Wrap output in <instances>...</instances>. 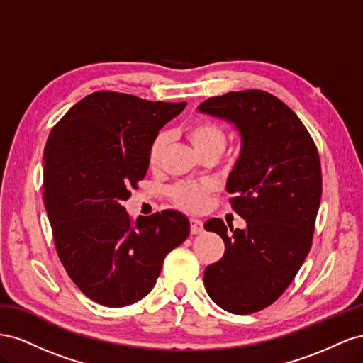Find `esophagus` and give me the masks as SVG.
<instances>
[{"label": "esophagus", "mask_w": 363, "mask_h": 363, "mask_svg": "<svg viewBox=\"0 0 363 363\" xmlns=\"http://www.w3.org/2000/svg\"><path fill=\"white\" fill-rule=\"evenodd\" d=\"M190 231L191 234H201L203 231V222L196 219V217H191L190 219Z\"/></svg>", "instance_id": "obj_1"}]
</instances>
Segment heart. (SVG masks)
<instances>
[{"instance_id":"heart-1","label":"heart","mask_w":363,"mask_h":363,"mask_svg":"<svg viewBox=\"0 0 363 363\" xmlns=\"http://www.w3.org/2000/svg\"><path fill=\"white\" fill-rule=\"evenodd\" d=\"M187 135L193 144L194 150L198 155L205 153L208 150H219L222 152L225 147V132L223 129L210 120H198L193 124H190L187 129ZM169 144V135L167 133H160V135L155 137L149 147V164L152 167H157L160 164L162 155L165 152V147ZM210 187L206 184H185L179 185V187L174 189V198L178 201L184 208L189 210H198L202 206L205 196L208 194Z\"/></svg>"}]
</instances>
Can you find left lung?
Returning <instances> with one entry per match:
<instances>
[{
  "label": "left lung",
  "instance_id": "1",
  "mask_svg": "<svg viewBox=\"0 0 363 363\" xmlns=\"http://www.w3.org/2000/svg\"><path fill=\"white\" fill-rule=\"evenodd\" d=\"M240 137V152L226 191L245 230L210 219L225 254L205 267L203 284L226 312L247 315L271 306L303 266L312 246L323 193L319 155L296 113L260 89L228 92L198 106Z\"/></svg>",
  "mask_w": 363,
  "mask_h": 363
}]
</instances>
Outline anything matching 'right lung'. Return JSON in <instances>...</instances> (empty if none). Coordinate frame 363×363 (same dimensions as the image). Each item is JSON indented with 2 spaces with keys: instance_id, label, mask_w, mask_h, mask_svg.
Returning a JSON list of instances; mask_svg holds the SVG:
<instances>
[{
  "instance_id": "add662e5",
  "label": "right lung",
  "mask_w": 363,
  "mask_h": 363,
  "mask_svg": "<svg viewBox=\"0 0 363 363\" xmlns=\"http://www.w3.org/2000/svg\"><path fill=\"white\" fill-rule=\"evenodd\" d=\"M185 105L99 91L76 103L47 140L44 203L56 251L72 281L101 306L143 299L165 255L189 237L179 211L130 222L123 206L147 173L152 141Z\"/></svg>"
}]
</instances>
